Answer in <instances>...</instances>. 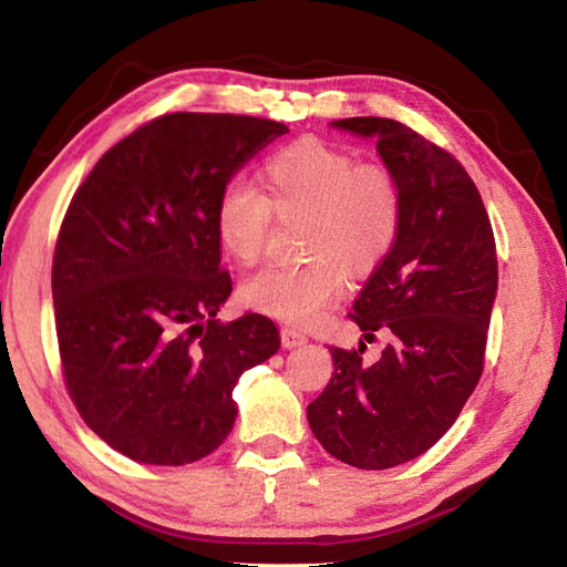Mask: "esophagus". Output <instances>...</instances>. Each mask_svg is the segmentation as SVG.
<instances>
[{
  "label": "esophagus",
  "mask_w": 567,
  "mask_h": 567,
  "mask_svg": "<svg viewBox=\"0 0 567 567\" xmlns=\"http://www.w3.org/2000/svg\"><path fill=\"white\" fill-rule=\"evenodd\" d=\"M281 342L286 350H293V348H300V344H306L308 338L303 332H298L293 328H281Z\"/></svg>",
  "instance_id": "34e87169"
}]
</instances>
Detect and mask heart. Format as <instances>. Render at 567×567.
Wrapping results in <instances>:
<instances>
[{"label":"heart","mask_w":567,"mask_h":567,"mask_svg":"<svg viewBox=\"0 0 567 567\" xmlns=\"http://www.w3.org/2000/svg\"><path fill=\"white\" fill-rule=\"evenodd\" d=\"M264 195L247 183H227L215 203L219 245L241 267L257 264L267 247L271 217L308 215L300 267H267L241 284L251 310L286 322H308L338 298L350 274L377 269L401 229V190L384 166L357 164L344 148L303 136L264 161Z\"/></svg>","instance_id":"obj_1"}]
</instances>
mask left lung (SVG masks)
Here are the masks:
<instances>
[{
    "label": "left lung",
    "instance_id": "obj_1",
    "mask_svg": "<svg viewBox=\"0 0 567 567\" xmlns=\"http://www.w3.org/2000/svg\"><path fill=\"white\" fill-rule=\"evenodd\" d=\"M330 126L377 142L403 210L352 316L367 342L386 330V348L372 364L364 342L330 348L334 372L308 403V423L332 457L386 470L441 441L477 386L499 281L494 235L477 186L441 146L386 117Z\"/></svg>",
    "mask_w": 567,
    "mask_h": 567
}]
</instances>
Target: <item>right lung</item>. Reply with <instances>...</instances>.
<instances>
[{
    "label": "right lung",
    "mask_w": 567,
    "mask_h": 567,
    "mask_svg": "<svg viewBox=\"0 0 567 567\" xmlns=\"http://www.w3.org/2000/svg\"><path fill=\"white\" fill-rule=\"evenodd\" d=\"M288 132L241 114L176 112L97 161L68 207L53 306L68 391L83 421L144 465H188L225 443L241 372L281 348L269 318L219 322L215 203Z\"/></svg>",
    "instance_id": "add662e5"
}]
</instances>
